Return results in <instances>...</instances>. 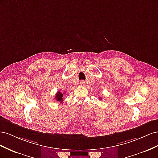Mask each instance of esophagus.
I'll list each match as a JSON object with an SVG mask.
<instances>
[{
    "instance_id": "obj_1",
    "label": "esophagus",
    "mask_w": 158,
    "mask_h": 158,
    "mask_svg": "<svg viewBox=\"0 0 158 158\" xmlns=\"http://www.w3.org/2000/svg\"><path fill=\"white\" fill-rule=\"evenodd\" d=\"M80 82V84L82 85H84L85 84V81L84 80H81Z\"/></svg>"
}]
</instances>
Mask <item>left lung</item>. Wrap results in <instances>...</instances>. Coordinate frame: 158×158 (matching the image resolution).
<instances>
[{"label": "left lung", "mask_w": 158, "mask_h": 158, "mask_svg": "<svg viewBox=\"0 0 158 158\" xmlns=\"http://www.w3.org/2000/svg\"><path fill=\"white\" fill-rule=\"evenodd\" d=\"M99 99H102V98H99Z\"/></svg>", "instance_id": "left-lung-1"}]
</instances>
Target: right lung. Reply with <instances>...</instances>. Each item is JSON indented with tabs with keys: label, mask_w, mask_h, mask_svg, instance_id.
I'll list each match as a JSON object with an SVG mask.
<instances>
[{
	"label": "right lung",
	"mask_w": 158,
	"mask_h": 158,
	"mask_svg": "<svg viewBox=\"0 0 158 158\" xmlns=\"http://www.w3.org/2000/svg\"><path fill=\"white\" fill-rule=\"evenodd\" d=\"M63 94H62L60 91L56 94V95L55 97V99L56 100L57 102H59L60 103L63 102Z\"/></svg>",
	"instance_id": "right-lung-1"
}]
</instances>
